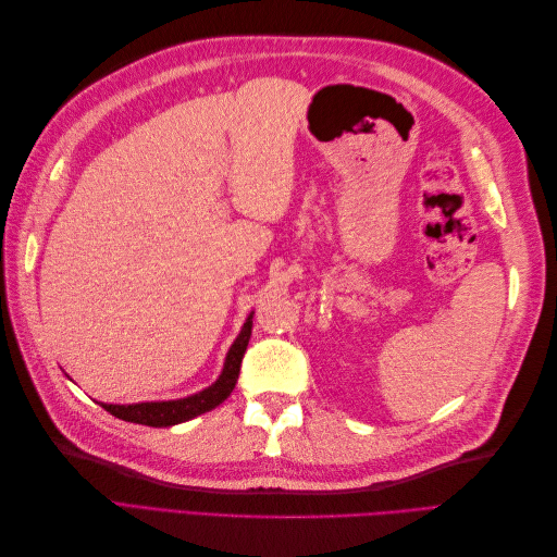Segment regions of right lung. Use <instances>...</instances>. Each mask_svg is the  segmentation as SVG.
Returning a JSON list of instances; mask_svg holds the SVG:
<instances>
[{"label": "right lung", "instance_id": "obj_1", "mask_svg": "<svg viewBox=\"0 0 557 557\" xmlns=\"http://www.w3.org/2000/svg\"><path fill=\"white\" fill-rule=\"evenodd\" d=\"M250 330H252V315H248V320L242 327V334L237 336V342L232 344L227 360H225V369L221 379H218L207 391H201L193 397L185 399H174V401H144V404H102V407L121 420H127V423H139V425H148V428H170V425H178L185 423L199 413H207L211 409H215L218 404H223L230 393L234 391L239 379V369H242V360L244 352L250 339Z\"/></svg>", "mask_w": 557, "mask_h": 557}]
</instances>
